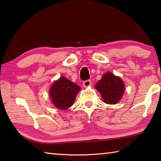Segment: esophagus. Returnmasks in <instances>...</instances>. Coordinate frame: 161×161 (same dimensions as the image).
<instances>
[{"instance_id":"34e87169","label":"esophagus","mask_w":161,"mask_h":161,"mask_svg":"<svg viewBox=\"0 0 161 161\" xmlns=\"http://www.w3.org/2000/svg\"><path fill=\"white\" fill-rule=\"evenodd\" d=\"M91 84H92L91 80H87L84 81V82H83V86H84V87L90 86Z\"/></svg>"}]
</instances>
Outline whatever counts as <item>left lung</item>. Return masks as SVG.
<instances>
[{"instance_id":"8db88e82","label":"left lung","mask_w":161,"mask_h":161,"mask_svg":"<svg viewBox=\"0 0 161 161\" xmlns=\"http://www.w3.org/2000/svg\"><path fill=\"white\" fill-rule=\"evenodd\" d=\"M95 87L100 92L103 102L108 104L118 102L121 99L125 89L121 78L110 72L103 75Z\"/></svg>"}]
</instances>
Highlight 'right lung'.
I'll return each mask as SVG.
<instances>
[{"mask_svg": "<svg viewBox=\"0 0 161 161\" xmlns=\"http://www.w3.org/2000/svg\"><path fill=\"white\" fill-rule=\"evenodd\" d=\"M80 89L77 84L64 77H61L50 87V95L52 102L59 109H67L73 104L76 95Z\"/></svg>", "mask_w": 161, "mask_h": 161, "instance_id": "obj_1", "label": "right lung"}]
</instances>
